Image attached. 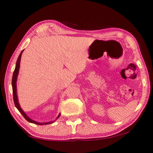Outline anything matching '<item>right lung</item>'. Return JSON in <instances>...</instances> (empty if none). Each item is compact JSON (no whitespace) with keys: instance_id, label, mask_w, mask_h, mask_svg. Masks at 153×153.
<instances>
[{"instance_id":"right-lung-1","label":"right lung","mask_w":153,"mask_h":153,"mask_svg":"<svg viewBox=\"0 0 153 153\" xmlns=\"http://www.w3.org/2000/svg\"><path fill=\"white\" fill-rule=\"evenodd\" d=\"M23 50L21 51V53L19 55V56L18 57V59L16 61V67L15 69V71L13 72V79H12V87H13V100H14V103H15V105L16 108H17L19 110V112H21V114L23 116V117L26 119V120L29 122L30 123H33V124H39V125H43V124H51L53 123V122H50V123H37V122H35L34 120H31V119H30L28 116H27L25 113L22 109L20 107V105H19V104L18 102V98H17V95H16V78H17V76H18V74H19V68H20V62H21V55H22V53H23ZM60 116V114L58 116V117L57 118V119Z\"/></svg>"}]
</instances>
